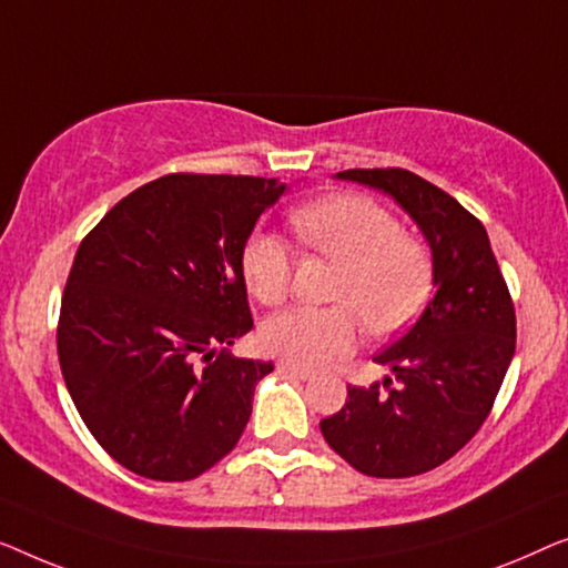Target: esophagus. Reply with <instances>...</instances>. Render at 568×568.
Wrapping results in <instances>:
<instances>
[{
  "mask_svg": "<svg viewBox=\"0 0 568 568\" xmlns=\"http://www.w3.org/2000/svg\"><path fill=\"white\" fill-rule=\"evenodd\" d=\"M277 373L293 375V378H298V381H308V378H314V371H308V367H298V365H293V363H287V361H281V363H277Z\"/></svg>",
  "mask_w": 568,
  "mask_h": 568,
  "instance_id": "34e87169",
  "label": "esophagus"
}]
</instances>
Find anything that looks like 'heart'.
Here are the masks:
<instances>
[{
  "instance_id": "heart-1",
  "label": "heart",
  "mask_w": 568,
  "mask_h": 568,
  "mask_svg": "<svg viewBox=\"0 0 568 568\" xmlns=\"http://www.w3.org/2000/svg\"><path fill=\"white\" fill-rule=\"evenodd\" d=\"M303 250L337 265L326 308H291L262 326V345L298 367H322L353 353L367 332L386 337L412 322L433 291V254L422 239L402 231L394 215L371 197L332 193L287 215ZM250 293L277 306L293 277L283 239L254 234L242 252Z\"/></svg>"
}]
</instances>
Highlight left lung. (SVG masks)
<instances>
[{"instance_id": "1", "label": "left lung", "mask_w": 568, "mask_h": 568, "mask_svg": "<svg viewBox=\"0 0 568 568\" xmlns=\"http://www.w3.org/2000/svg\"><path fill=\"white\" fill-rule=\"evenodd\" d=\"M337 178L378 187L419 223L435 262L425 314L375 363L394 371L373 386H347V402L322 419L324 440L373 478L427 474L478 433L515 355V303L484 223L433 182L398 166Z\"/></svg>"}]
</instances>
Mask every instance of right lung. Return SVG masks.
Instances as JSON below:
<instances>
[{
  "instance_id": "1",
  "label": "right lung",
  "mask_w": 568,
  "mask_h": 568,
  "mask_svg": "<svg viewBox=\"0 0 568 568\" xmlns=\"http://www.w3.org/2000/svg\"><path fill=\"white\" fill-rule=\"evenodd\" d=\"M285 185L174 172L146 182L82 239L61 295L63 381L110 458L190 481L234 450L273 363L226 349L252 329L242 252Z\"/></svg>"
}]
</instances>
